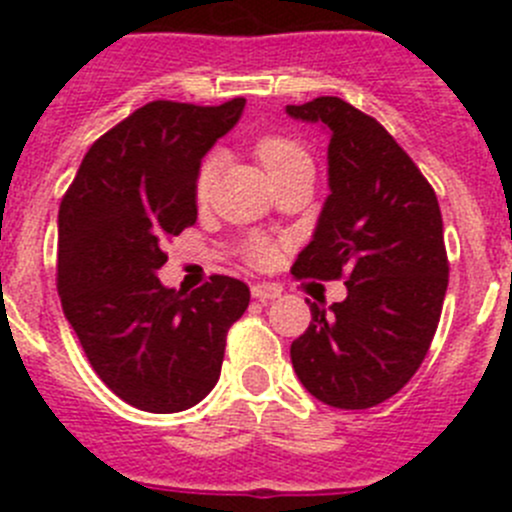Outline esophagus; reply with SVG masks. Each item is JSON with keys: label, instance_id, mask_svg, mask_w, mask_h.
I'll list each match as a JSON object with an SVG mask.
<instances>
[{"label": "esophagus", "instance_id": "34e87169", "mask_svg": "<svg viewBox=\"0 0 512 512\" xmlns=\"http://www.w3.org/2000/svg\"><path fill=\"white\" fill-rule=\"evenodd\" d=\"M251 295L256 297V300L266 302V300H274V297L282 295V289H279L277 284H253Z\"/></svg>", "mask_w": 512, "mask_h": 512}]
</instances>
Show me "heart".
Wrapping results in <instances>:
<instances>
[{
  "label": "heart",
  "instance_id": "1",
  "mask_svg": "<svg viewBox=\"0 0 512 512\" xmlns=\"http://www.w3.org/2000/svg\"><path fill=\"white\" fill-rule=\"evenodd\" d=\"M256 156H259L261 166L266 169L269 176H277L282 171L292 169L297 164H307L310 156H307L305 148L297 143V140L287 138V135H264V138L256 140ZM220 171V158L207 156L202 161L200 171H197V182H194V192H197V200L205 202L212 192V184H215V176ZM251 259L256 264H266V261L274 259V251L266 243H256L251 248Z\"/></svg>",
  "mask_w": 512,
  "mask_h": 512
}]
</instances>
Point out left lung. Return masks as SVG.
Listing matches in <instances>:
<instances>
[{
  "label": "left lung",
  "instance_id": "obj_1",
  "mask_svg": "<svg viewBox=\"0 0 512 512\" xmlns=\"http://www.w3.org/2000/svg\"><path fill=\"white\" fill-rule=\"evenodd\" d=\"M287 115L330 135L328 187L297 279L346 277L348 295L312 320L289 356L305 390L330 408L390 400L423 364L449 287L443 220L433 187L374 117L338 97L287 104Z\"/></svg>",
  "mask_w": 512,
  "mask_h": 512
}]
</instances>
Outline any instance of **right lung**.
<instances>
[{
    "instance_id": "right-lung-1",
    "label": "right lung",
    "mask_w": 512,
    "mask_h": 512,
    "mask_svg": "<svg viewBox=\"0 0 512 512\" xmlns=\"http://www.w3.org/2000/svg\"><path fill=\"white\" fill-rule=\"evenodd\" d=\"M217 107L143 104L87 151L58 210V295L89 364L120 400L179 413L220 379L225 336L246 312L241 279L215 274L182 295L161 284L164 243L197 220V171L241 117Z\"/></svg>"
}]
</instances>
